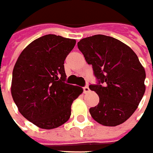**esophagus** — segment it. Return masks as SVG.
<instances>
[{
    "instance_id": "1",
    "label": "esophagus",
    "mask_w": 153,
    "mask_h": 153,
    "mask_svg": "<svg viewBox=\"0 0 153 153\" xmlns=\"http://www.w3.org/2000/svg\"><path fill=\"white\" fill-rule=\"evenodd\" d=\"M89 91H90V89H89V87L87 85H85V86L83 87V92H84V93H87V92H89Z\"/></svg>"
}]
</instances>
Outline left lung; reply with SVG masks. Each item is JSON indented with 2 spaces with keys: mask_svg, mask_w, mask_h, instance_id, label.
<instances>
[{
  "mask_svg": "<svg viewBox=\"0 0 153 153\" xmlns=\"http://www.w3.org/2000/svg\"><path fill=\"white\" fill-rule=\"evenodd\" d=\"M96 84L89 85L99 96L90 109L92 118L105 126H117L134 113L145 92L146 73L138 57L126 44L112 37L96 34L77 43Z\"/></svg>",
  "mask_w": 153,
  "mask_h": 153,
  "instance_id": "left-lung-1",
  "label": "left lung"
}]
</instances>
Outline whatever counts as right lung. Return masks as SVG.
<instances>
[{"label": "right lung", "mask_w": 153, "mask_h": 153, "mask_svg": "<svg viewBox=\"0 0 153 153\" xmlns=\"http://www.w3.org/2000/svg\"><path fill=\"white\" fill-rule=\"evenodd\" d=\"M76 40L55 34L40 37L27 46L14 67L11 95L25 119L44 129L66 123L73 100L83 91L66 83L64 61Z\"/></svg>", "instance_id": "obj_1"}]
</instances>
